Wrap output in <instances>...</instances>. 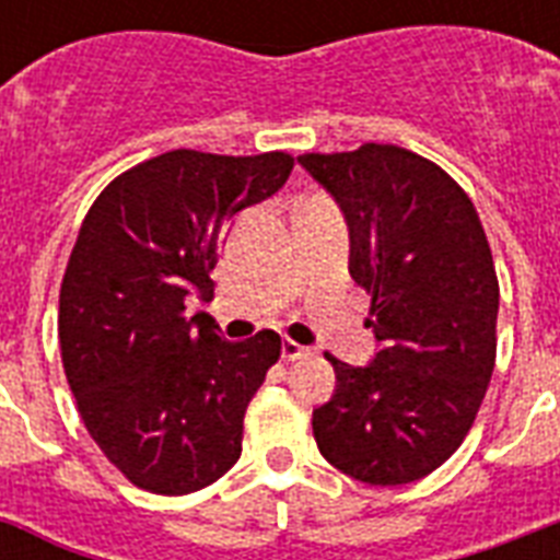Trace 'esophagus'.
<instances>
[{"instance_id": "34e87169", "label": "esophagus", "mask_w": 560, "mask_h": 560, "mask_svg": "<svg viewBox=\"0 0 560 560\" xmlns=\"http://www.w3.org/2000/svg\"><path fill=\"white\" fill-rule=\"evenodd\" d=\"M307 354H311V349H307V346H302V342H296V340L281 342V358L284 360H302V358H307Z\"/></svg>"}]
</instances>
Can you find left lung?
I'll return each instance as SVG.
<instances>
[{"mask_svg": "<svg viewBox=\"0 0 560 560\" xmlns=\"http://www.w3.org/2000/svg\"><path fill=\"white\" fill-rule=\"evenodd\" d=\"M299 162L349 220L351 279L372 296L381 342L369 366L325 354L337 389L314 409V439L360 482H416L465 442L494 372L500 281L486 229L447 171L398 144Z\"/></svg>", "mask_w": 560, "mask_h": 560, "instance_id": "left-lung-1", "label": "left lung"}]
</instances>
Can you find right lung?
I'll list each match as a JSON object with an SVG mask.
<instances>
[{
	"instance_id": "1",
	"label": "right lung",
	"mask_w": 560,
	"mask_h": 560,
	"mask_svg": "<svg viewBox=\"0 0 560 560\" xmlns=\"http://www.w3.org/2000/svg\"><path fill=\"white\" fill-rule=\"evenodd\" d=\"M293 156L168 151L118 174L86 211L60 284L57 337L83 424L109 465L153 494H191L241 456L244 412L281 337H218L188 296L237 211L288 183Z\"/></svg>"
}]
</instances>
